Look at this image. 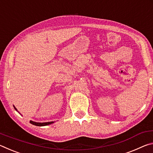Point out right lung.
Instances as JSON below:
<instances>
[{"mask_svg":"<svg viewBox=\"0 0 153 153\" xmlns=\"http://www.w3.org/2000/svg\"><path fill=\"white\" fill-rule=\"evenodd\" d=\"M15 109L17 110V108L15 107V106H13ZM30 123L33 124V125L34 126H48V125H50L51 123H53L54 121H50V122H44V123H38V122H35V121H30Z\"/></svg>","mask_w":153,"mask_h":153,"instance_id":"obj_1","label":"right lung"}]
</instances>
